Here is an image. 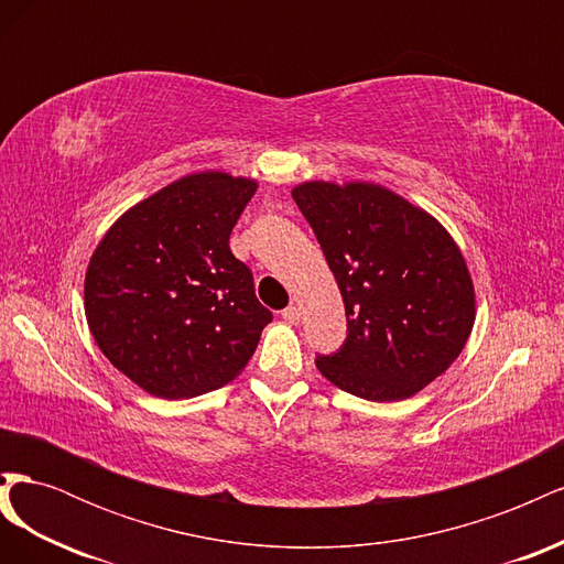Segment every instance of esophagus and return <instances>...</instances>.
I'll return each instance as SVG.
<instances>
[{
    "mask_svg": "<svg viewBox=\"0 0 564 564\" xmlns=\"http://www.w3.org/2000/svg\"><path fill=\"white\" fill-rule=\"evenodd\" d=\"M301 308H299V305H286V308L282 311V317L286 319V322H292V324H296L299 319H301Z\"/></svg>",
    "mask_w": 564,
    "mask_h": 564,
    "instance_id": "esophagus-1",
    "label": "esophagus"
}]
</instances>
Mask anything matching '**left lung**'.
Wrapping results in <instances>:
<instances>
[{
  "mask_svg": "<svg viewBox=\"0 0 564 564\" xmlns=\"http://www.w3.org/2000/svg\"><path fill=\"white\" fill-rule=\"evenodd\" d=\"M294 202L324 251L348 334L317 369L340 390L398 402L435 381L475 322L473 280L452 235L373 183H301Z\"/></svg>",
  "mask_w": 564,
  "mask_h": 564,
  "instance_id": "left-lung-1",
  "label": "left lung"
}]
</instances>
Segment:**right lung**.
Segmentation results:
<instances>
[{
	"label": "right lung",
	"mask_w": 564,
	"mask_h": 564,
	"mask_svg": "<svg viewBox=\"0 0 564 564\" xmlns=\"http://www.w3.org/2000/svg\"><path fill=\"white\" fill-rule=\"evenodd\" d=\"M256 181L202 172L131 207L96 247L84 311L98 348L145 392L195 398L245 369L272 313L230 232Z\"/></svg>",
	"instance_id": "1"
}]
</instances>
